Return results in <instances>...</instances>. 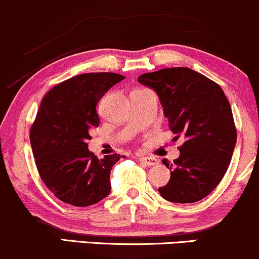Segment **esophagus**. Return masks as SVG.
<instances>
[{
  "label": "esophagus",
  "instance_id": "obj_1",
  "mask_svg": "<svg viewBox=\"0 0 259 259\" xmlns=\"http://www.w3.org/2000/svg\"><path fill=\"white\" fill-rule=\"evenodd\" d=\"M138 160L141 162V163H145L147 164V166H155V164H157V158L155 157H150V156H140V157H138Z\"/></svg>",
  "mask_w": 259,
  "mask_h": 259
}]
</instances>
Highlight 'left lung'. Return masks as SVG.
<instances>
[{
    "label": "left lung",
    "mask_w": 259,
    "mask_h": 259,
    "mask_svg": "<svg viewBox=\"0 0 259 259\" xmlns=\"http://www.w3.org/2000/svg\"><path fill=\"white\" fill-rule=\"evenodd\" d=\"M138 81L157 93L175 139H186L177 160H162L171 178L158 188L161 197L172 203L201 200L225 176L237 139L225 93L214 81L188 67L144 73Z\"/></svg>",
    "instance_id": "left-lung-1"
}]
</instances>
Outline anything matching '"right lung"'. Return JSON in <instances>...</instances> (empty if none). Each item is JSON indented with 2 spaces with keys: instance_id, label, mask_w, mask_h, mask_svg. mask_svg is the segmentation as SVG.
<instances>
[{
  "instance_id": "right-lung-1",
  "label": "right lung",
  "mask_w": 259,
  "mask_h": 259,
  "mask_svg": "<svg viewBox=\"0 0 259 259\" xmlns=\"http://www.w3.org/2000/svg\"><path fill=\"white\" fill-rule=\"evenodd\" d=\"M124 76L83 73L51 88L30 127L36 168L56 198L73 206L98 203L110 193V171L121 156L103 158L88 150V130L99 125L96 106Z\"/></svg>"
}]
</instances>
